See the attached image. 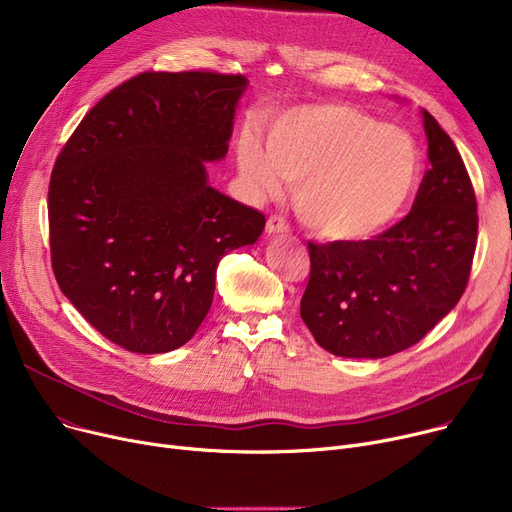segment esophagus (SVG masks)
<instances>
[{
    "instance_id": "esophagus-1",
    "label": "esophagus",
    "mask_w": 512,
    "mask_h": 512,
    "mask_svg": "<svg viewBox=\"0 0 512 512\" xmlns=\"http://www.w3.org/2000/svg\"><path fill=\"white\" fill-rule=\"evenodd\" d=\"M265 232L267 234H282L286 236L290 232V226L288 222L282 218V215H270V220H267V226H265Z\"/></svg>"
}]
</instances>
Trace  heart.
<instances>
[{"label": "heart", "instance_id": "1", "mask_svg": "<svg viewBox=\"0 0 512 512\" xmlns=\"http://www.w3.org/2000/svg\"><path fill=\"white\" fill-rule=\"evenodd\" d=\"M238 168L251 191L274 197L297 184L301 222L330 240H363L390 226L409 203L421 157L411 134L382 126L351 105H303L267 130V149L247 134Z\"/></svg>", "mask_w": 512, "mask_h": 512}]
</instances>
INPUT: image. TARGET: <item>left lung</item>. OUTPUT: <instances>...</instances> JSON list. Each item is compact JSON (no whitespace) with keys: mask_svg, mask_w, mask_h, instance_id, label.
I'll return each instance as SVG.
<instances>
[{"mask_svg":"<svg viewBox=\"0 0 512 512\" xmlns=\"http://www.w3.org/2000/svg\"><path fill=\"white\" fill-rule=\"evenodd\" d=\"M429 168L411 211L369 240L309 242L301 317L315 342L348 359L417 344L461 301L477 245V201L459 149L423 110Z\"/></svg>","mask_w":512,"mask_h":512,"instance_id":"left-lung-1","label":"left lung"}]
</instances>
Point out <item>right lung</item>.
I'll return each instance as SVG.
<instances>
[{
    "label": "right lung",
    "mask_w": 512,
    "mask_h": 512,
    "mask_svg": "<svg viewBox=\"0 0 512 512\" xmlns=\"http://www.w3.org/2000/svg\"><path fill=\"white\" fill-rule=\"evenodd\" d=\"M242 74L141 72L80 120L49 180L51 267L89 324L130 353L191 340L215 267L253 245L265 215L207 184L222 159Z\"/></svg>",
    "instance_id": "1"
}]
</instances>
